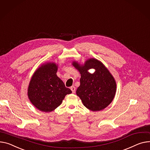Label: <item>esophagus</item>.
<instances>
[{
    "label": "esophagus",
    "mask_w": 150,
    "mask_h": 150,
    "mask_svg": "<svg viewBox=\"0 0 150 150\" xmlns=\"http://www.w3.org/2000/svg\"><path fill=\"white\" fill-rule=\"evenodd\" d=\"M75 86H72V87H71V90L72 91V93H75Z\"/></svg>",
    "instance_id": "34e87169"
}]
</instances>
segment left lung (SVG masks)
Wrapping results in <instances>:
<instances>
[{
	"mask_svg": "<svg viewBox=\"0 0 150 150\" xmlns=\"http://www.w3.org/2000/svg\"><path fill=\"white\" fill-rule=\"evenodd\" d=\"M72 65L81 74L80 86L76 93L83 105L92 111H100L106 108L113 100L116 91L115 78L107 68L95 58H90L84 64L73 62ZM96 69L93 74L88 71Z\"/></svg>",
	"mask_w": 150,
	"mask_h": 150,
	"instance_id": "8db88e82",
	"label": "left lung"
}]
</instances>
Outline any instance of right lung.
<instances>
[{
	"label": "right lung",
	"mask_w": 150,
	"mask_h": 150,
	"mask_svg": "<svg viewBox=\"0 0 150 150\" xmlns=\"http://www.w3.org/2000/svg\"><path fill=\"white\" fill-rule=\"evenodd\" d=\"M58 66L46 63L39 67L29 82L28 95L31 103L39 110L51 112L60 105L65 96L72 93L57 75Z\"/></svg>",
	"instance_id": "1"
}]
</instances>
